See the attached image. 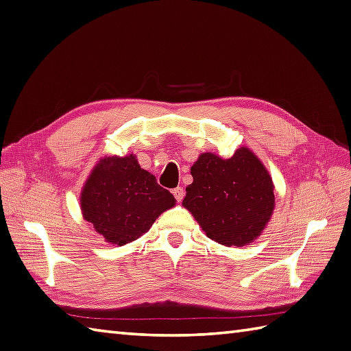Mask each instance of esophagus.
I'll use <instances>...</instances> for the list:
<instances>
[{
  "instance_id": "obj_1",
  "label": "esophagus",
  "mask_w": 351,
  "mask_h": 351,
  "mask_svg": "<svg viewBox=\"0 0 351 351\" xmlns=\"http://www.w3.org/2000/svg\"><path fill=\"white\" fill-rule=\"evenodd\" d=\"M173 194H174V197H176L177 202L180 203L182 199H183V197H184V189H183V188H180V186H178V188L173 189Z\"/></svg>"
}]
</instances>
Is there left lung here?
I'll return each instance as SVG.
<instances>
[{"mask_svg": "<svg viewBox=\"0 0 351 351\" xmlns=\"http://www.w3.org/2000/svg\"><path fill=\"white\" fill-rule=\"evenodd\" d=\"M194 182L183 206L207 238L226 247L250 245L267 228L276 207L274 183L252 149L241 147L228 159L202 153L191 167Z\"/></svg>", "mask_w": 351, "mask_h": 351, "instance_id": "8db88e82", "label": "left lung"}]
</instances>
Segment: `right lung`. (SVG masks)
Returning <instances> with one entry per match:
<instances>
[{
    "label": "right lung",
    "mask_w": 351,
    "mask_h": 351,
    "mask_svg": "<svg viewBox=\"0 0 351 351\" xmlns=\"http://www.w3.org/2000/svg\"><path fill=\"white\" fill-rule=\"evenodd\" d=\"M174 206V195L141 168L134 154L101 157L80 194L83 218L106 242L119 247L141 238Z\"/></svg>",
    "instance_id": "1"
}]
</instances>
